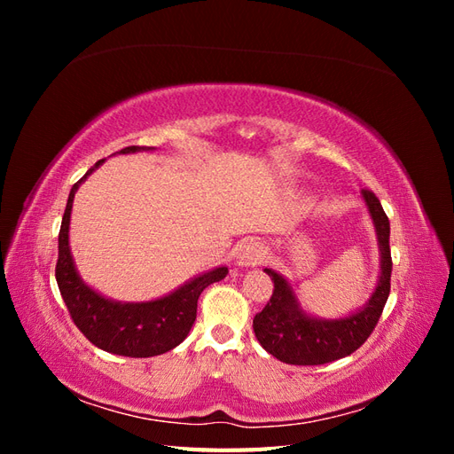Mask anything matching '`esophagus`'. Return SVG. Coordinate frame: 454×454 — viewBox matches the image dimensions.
I'll return each mask as SVG.
<instances>
[{
    "instance_id": "1",
    "label": "esophagus",
    "mask_w": 454,
    "mask_h": 454,
    "mask_svg": "<svg viewBox=\"0 0 454 454\" xmlns=\"http://www.w3.org/2000/svg\"><path fill=\"white\" fill-rule=\"evenodd\" d=\"M265 255H267L265 246L261 244L259 240L252 239V240L244 242L240 246V250L237 254V263L240 267H255V265L261 263V261L265 259Z\"/></svg>"
}]
</instances>
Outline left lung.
I'll return each instance as SVG.
<instances>
[{
	"mask_svg": "<svg viewBox=\"0 0 454 454\" xmlns=\"http://www.w3.org/2000/svg\"><path fill=\"white\" fill-rule=\"evenodd\" d=\"M362 199L373 219L380 250V277L373 295L360 310L347 318H312L299 307L287 280L272 269H265L274 282V290L263 310L255 314L254 332L261 347L277 360L292 365L329 364L358 350L373 333L390 295V222L373 191L364 189Z\"/></svg>",
	"mask_w": 454,
	"mask_h": 454,
	"instance_id": "1",
	"label": "left lung"
}]
</instances>
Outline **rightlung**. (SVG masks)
I'll return each instance as SVG.
<instances>
[{
    "mask_svg": "<svg viewBox=\"0 0 454 454\" xmlns=\"http://www.w3.org/2000/svg\"><path fill=\"white\" fill-rule=\"evenodd\" d=\"M153 147L130 145L119 153H136L151 151ZM106 159L98 160L72 187L70 197L62 217L59 235V261H57V284L64 303L74 324L79 327L94 347L106 352L129 356V358H149L172 350L187 337L191 325L197 318V301L204 287L227 277V267H215L200 274L191 282L177 287L176 292L147 303H119L89 287L77 274L74 257L70 252V215L77 187L87 180Z\"/></svg>",
    "mask_w": 454,
    "mask_h": 454,
    "instance_id": "right-lung-1",
    "label": "right lung"
}]
</instances>
